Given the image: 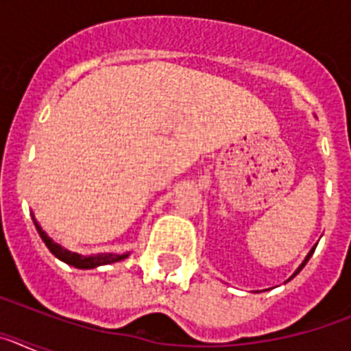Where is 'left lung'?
<instances>
[{
	"mask_svg": "<svg viewBox=\"0 0 351 351\" xmlns=\"http://www.w3.org/2000/svg\"><path fill=\"white\" fill-rule=\"evenodd\" d=\"M316 247V246H315ZM315 247H313V250L311 251H309V253H308V256H306V258H304V262L302 263H300V265H299V269H297V271L295 272H293V276H291V278H288V281H290V280H293V278H295V276L297 274H299V272L300 271H302V269H304V265H306V263H308V260L309 258H311V255H313V253H315Z\"/></svg>",
	"mask_w": 351,
	"mask_h": 351,
	"instance_id": "8db88e82",
	"label": "left lung"
}]
</instances>
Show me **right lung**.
Masks as SVG:
<instances>
[{"mask_svg": "<svg viewBox=\"0 0 351 351\" xmlns=\"http://www.w3.org/2000/svg\"><path fill=\"white\" fill-rule=\"evenodd\" d=\"M35 221L36 230H38L40 237L42 241L45 243V246L49 247L52 255L56 258H60L61 262L68 263L71 267H77V269H95V267H100V265H107V263H114V262H121V260H125L130 253H123V255H117V253H100V255H79L75 251H70L66 247H63L61 244L54 243L51 237H49L45 232L42 230V226L36 223V219L33 218Z\"/></svg>", "mask_w": 351, "mask_h": 351, "instance_id": "add662e5", "label": "right lung"}]
</instances>
